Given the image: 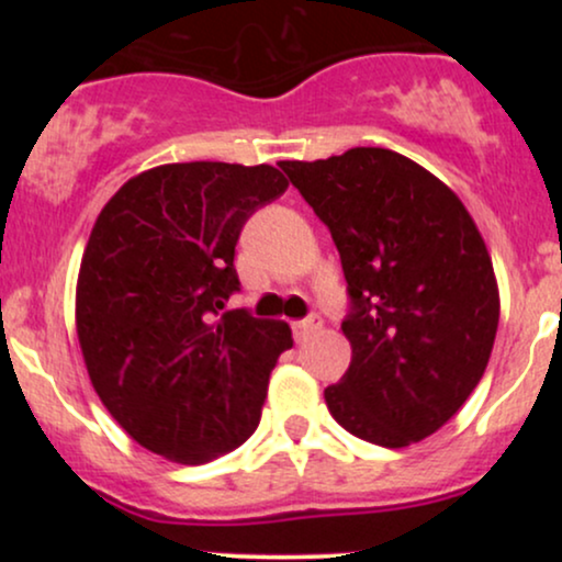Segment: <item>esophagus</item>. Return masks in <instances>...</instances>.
Masks as SVG:
<instances>
[{"label":"esophagus","mask_w":562,"mask_h":562,"mask_svg":"<svg viewBox=\"0 0 562 562\" xmlns=\"http://www.w3.org/2000/svg\"><path fill=\"white\" fill-rule=\"evenodd\" d=\"M319 327H322V317H319V314H312V317L293 322V335H295V340H306L308 335L317 333Z\"/></svg>","instance_id":"1"}]
</instances>
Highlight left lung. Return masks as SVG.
Here are the masks:
<instances>
[{"instance_id": "8db88e82", "label": "left lung", "mask_w": 562, "mask_h": 562, "mask_svg": "<svg viewBox=\"0 0 562 562\" xmlns=\"http://www.w3.org/2000/svg\"><path fill=\"white\" fill-rule=\"evenodd\" d=\"M280 169L330 229L346 277L351 364L325 389L327 409L378 447L436 434L479 385L499 325L492 256L468 209L383 147Z\"/></svg>"}]
</instances>
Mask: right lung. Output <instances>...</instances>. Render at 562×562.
<instances>
[{"instance_id":"1","label":"right lung","mask_w":562,"mask_h":562,"mask_svg":"<svg viewBox=\"0 0 562 562\" xmlns=\"http://www.w3.org/2000/svg\"><path fill=\"white\" fill-rule=\"evenodd\" d=\"M288 190L274 166L195 160L128 179L97 216L76 330L97 396L139 447L200 465L259 428L285 322L245 308L235 245Z\"/></svg>"}]
</instances>
